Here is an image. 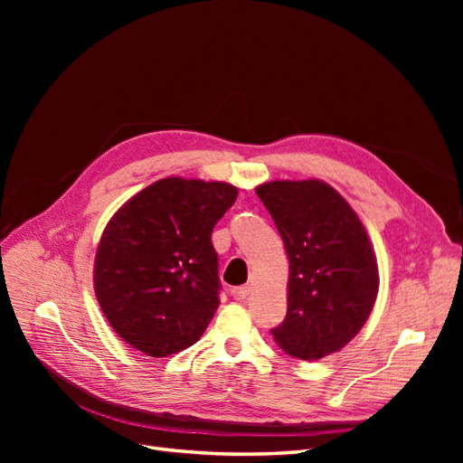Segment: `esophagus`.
Returning <instances> with one entry per match:
<instances>
[{
	"mask_svg": "<svg viewBox=\"0 0 463 463\" xmlns=\"http://www.w3.org/2000/svg\"><path fill=\"white\" fill-rule=\"evenodd\" d=\"M232 298L233 299H237V301H243V299H247V296H249V288L247 286H240V288H232Z\"/></svg>",
	"mask_w": 463,
	"mask_h": 463,
	"instance_id": "obj_1",
	"label": "esophagus"
}]
</instances>
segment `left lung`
I'll list each match as a JSON object with an SVG mask.
<instances>
[{
  "instance_id": "left-lung-1",
  "label": "left lung",
  "mask_w": 463,
  "mask_h": 463,
  "mask_svg": "<svg viewBox=\"0 0 463 463\" xmlns=\"http://www.w3.org/2000/svg\"><path fill=\"white\" fill-rule=\"evenodd\" d=\"M289 259L288 313L272 328L293 357L320 359L342 349L365 325L378 269L361 220L322 181H270L257 187Z\"/></svg>"
}]
</instances>
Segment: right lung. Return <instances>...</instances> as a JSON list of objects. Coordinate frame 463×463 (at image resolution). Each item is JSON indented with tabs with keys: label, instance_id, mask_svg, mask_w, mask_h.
Wrapping results in <instances>:
<instances>
[{
	"label": "right lung",
	"instance_id": "add662e5",
	"mask_svg": "<svg viewBox=\"0 0 463 463\" xmlns=\"http://www.w3.org/2000/svg\"><path fill=\"white\" fill-rule=\"evenodd\" d=\"M235 199L230 184L165 177L109 220L94 289L111 328L138 352H184L213 320L222 284L210 235Z\"/></svg>",
	"mask_w": 463,
	"mask_h": 463
}]
</instances>
